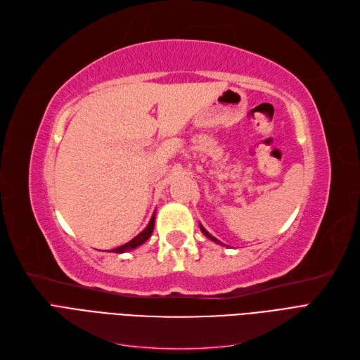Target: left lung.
<instances>
[{
	"mask_svg": "<svg viewBox=\"0 0 360 360\" xmlns=\"http://www.w3.org/2000/svg\"><path fill=\"white\" fill-rule=\"evenodd\" d=\"M200 228H201V231H202V233H204V235H205V237H207V238H210V240H212V241H214V243H217V244H221V243H220V241H219V240H216V238H214V237H213V235H212V233H208V232H207V229H205V228H204V226H202V225H201V223H200ZM221 245H223V244H221Z\"/></svg>",
	"mask_w": 360,
	"mask_h": 360,
	"instance_id": "1",
	"label": "left lung"
}]
</instances>
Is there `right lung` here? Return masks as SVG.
<instances>
[{"label":"right lung","instance_id":"obj_1","mask_svg":"<svg viewBox=\"0 0 360 360\" xmlns=\"http://www.w3.org/2000/svg\"><path fill=\"white\" fill-rule=\"evenodd\" d=\"M153 228H155V213H153L150 221H148V225L146 226V229H143V231L137 235V237L132 238L129 243L117 247V249H113L111 252H115V253H125V252H131V250H134V249H137L139 245L144 244L148 238H150V235H152V232H153Z\"/></svg>","mask_w":360,"mask_h":360}]
</instances>
